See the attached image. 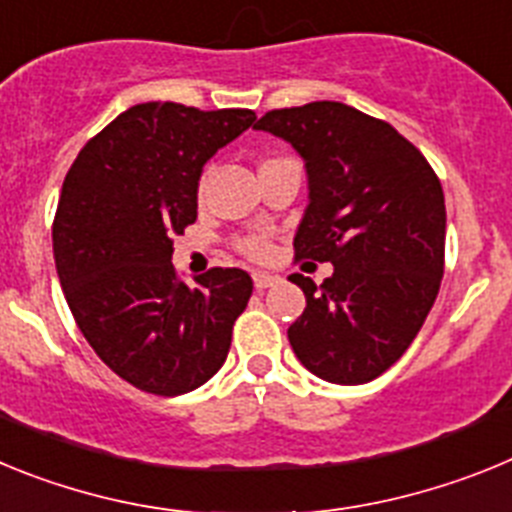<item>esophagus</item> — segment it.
Returning <instances> with one entry per match:
<instances>
[{"label": "esophagus", "mask_w": 512, "mask_h": 512, "mask_svg": "<svg viewBox=\"0 0 512 512\" xmlns=\"http://www.w3.org/2000/svg\"><path fill=\"white\" fill-rule=\"evenodd\" d=\"M277 282H279V277H274V274H266V271H256V274H253V284H256V289H259V292L274 287Z\"/></svg>", "instance_id": "34e87169"}]
</instances>
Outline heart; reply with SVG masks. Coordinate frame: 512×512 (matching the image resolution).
<instances>
[{
	"instance_id": "obj_1",
	"label": "heart",
	"mask_w": 512,
	"mask_h": 512,
	"mask_svg": "<svg viewBox=\"0 0 512 512\" xmlns=\"http://www.w3.org/2000/svg\"><path fill=\"white\" fill-rule=\"evenodd\" d=\"M269 161H279V158H269ZM269 161H264V164H269ZM238 248L251 259H266L269 256V241L264 235H246V238L238 241Z\"/></svg>"
}]
</instances>
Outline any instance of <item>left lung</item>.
Wrapping results in <instances>:
<instances>
[{"instance_id":"8db88e82","label":"left lung","mask_w":512,"mask_h":512,"mask_svg":"<svg viewBox=\"0 0 512 512\" xmlns=\"http://www.w3.org/2000/svg\"><path fill=\"white\" fill-rule=\"evenodd\" d=\"M253 128L305 161L310 205L295 259L333 264L320 287L289 277L307 300L289 343L325 382H372L408 351L441 287L446 205L436 171L390 122L341 102L271 110Z\"/></svg>"}]
</instances>
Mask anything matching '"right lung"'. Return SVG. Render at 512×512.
Here are the masks:
<instances>
[{
	"label": "right lung",
	"mask_w": 512,
	"mask_h": 512,
	"mask_svg": "<svg viewBox=\"0 0 512 512\" xmlns=\"http://www.w3.org/2000/svg\"><path fill=\"white\" fill-rule=\"evenodd\" d=\"M253 120L251 110L135 104L63 179L53 220L63 295L99 359L138 390L184 395L225 364L251 277L215 266L187 287L171 238L197 220L202 166Z\"/></svg>",
	"instance_id": "1"
}]
</instances>
